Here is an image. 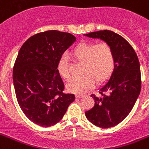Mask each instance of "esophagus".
<instances>
[{
    "label": "esophagus",
    "instance_id": "1",
    "mask_svg": "<svg viewBox=\"0 0 149 149\" xmlns=\"http://www.w3.org/2000/svg\"><path fill=\"white\" fill-rule=\"evenodd\" d=\"M84 95H82V94H77L76 95V97L77 98V99H79V98H82V97H84Z\"/></svg>",
    "mask_w": 149,
    "mask_h": 149
}]
</instances>
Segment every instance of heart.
<instances>
[{
    "label": "heart",
    "instance_id": "1",
    "mask_svg": "<svg viewBox=\"0 0 149 149\" xmlns=\"http://www.w3.org/2000/svg\"><path fill=\"white\" fill-rule=\"evenodd\" d=\"M75 59L84 63L83 77L73 79L68 84V91L81 94L92 89L95 84L106 82L113 74L115 68V58L111 45L106 42L98 44H83L72 52ZM58 70L63 79L69 80L71 77L69 63L63 56L58 63Z\"/></svg>",
    "mask_w": 149,
    "mask_h": 149
}]
</instances>
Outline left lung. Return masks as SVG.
Segmentation results:
<instances>
[{
    "label": "left lung",
    "mask_w": 149,
    "mask_h": 149,
    "mask_svg": "<svg viewBox=\"0 0 149 149\" xmlns=\"http://www.w3.org/2000/svg\"><path fill=\"white\" fill-rule=\"evenodd\" d=\"M84 36L100 38L111 45L115 58L113 74L100 88V97L92 94L94 107L85 112L89 121L102 128L120 123L133 108L141 91V71L139 58L132 46L112 31H93Z\"/></svg>",
    "instance_id": "obj_1"
}]
</instances>
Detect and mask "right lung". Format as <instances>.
<instances>
[{"label": "right lung", "instance_id": "obj_1", "mask_svg": "<svg viewBox=\"0 0 149 149\" xmlns=\"http://www.w3.org/2000/svg\"><path fill=\"white\" fill-rule=\"evenodd\" d=\"M75 41L72 34L50 30L34 35L20 49L13 68L15 94L24 115L36 125L57 124L74 101V94L63 92L57 67Z\"/></svg>", "mask_w": 149, "mask_h": 149}]
</instances>
